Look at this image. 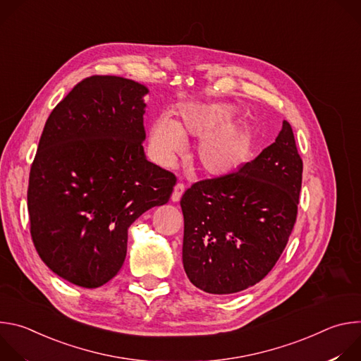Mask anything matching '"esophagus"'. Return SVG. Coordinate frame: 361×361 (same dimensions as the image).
I'll return each mask as SVG.
<instances>
[{"mask_svg":"<svg viewBox=\"0 0 361 361\" xmlns=\"http://www.w3.org/2000/svg\"><path fill=\"white\" fill-rule=\"evenodd\" d=\"M184 190H185V185H184L183 183H178V184L174 187V191H173V194H171V200H173L174 202L180 201L181 195L184 194Z\"/></svg>","mask_w":361,"mask_h":361,"instance_id":"1","label":"esophagus"}]
</instances>
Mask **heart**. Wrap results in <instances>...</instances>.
<instances>
[{"instance_id":"heart-1","label":"heart","mask_w":361,"mask_h":361,"mask_svg":"<svg viewBox=\"0 0 361 361\" xmlns=\"http://www.w3.org/2000/svg\"><path fill=\"white\" fill-rule=\"evenodd\" d=\"M237 110L230 104H185L180 120L159 117L149 128V149L157 163L171 167L187 148V138L200 137L195 160L205 174L224 177L244 163L250 135L243 124L231 123Z\"/></svg>"}]
</instances>
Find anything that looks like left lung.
Returning a JSON list of instances; mask_svg holds the SVG:
<instances>
[{"mask_svg": "<svg viewBox=\"0 0 361 361\" xmlns=\"http://www.w3.org/2000/svg\"><path fill=\"white\" fill-rule=\"evenodd\" d=\"M302 160L283 121L276 141L237 171L194 183L181 197L183 264L190 281L233 294L276 266L297 220Z\"/></svg>", "mask_w": 361, "mask_h": 361, "instance_id": "obj_1", "label": "left lung"}]
</instances>
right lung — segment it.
<instances>
[{
    "label": "right lung",
    "mask_w": 361,
    "mask_h": 361,
    "mask_svg": "<svg viewBox=\"0 0 361 361\" xmlns=\"http://www.w3.org/2000/svg\"><path fill=\"white\" fill-rule=\"evenodd\" d=\"M147 87L116 75L80 81L42 130L30 170L28 214L49 270L85 288L110 281L128 227L169 202L177 177L145 159Z\"/></svg>",
    "instance_id": "1"
}]
</instances>
